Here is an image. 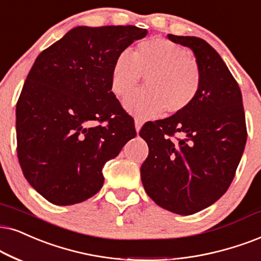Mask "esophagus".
I'll return each instance as SVG.
<instances>
[{"label": "esophagus", "instance_id": "1", "mask_svg": "<svg viewBox=\"0 0 261 261\" xmlns=\"http://www.w3.org/2000/svg\"><path fill=\"white\" fill-rule=\"evenodd\" d=\"M142 125H143V121L140 120V119H135V127H136V131L137 133H140Z\"/></svg>", "mask_w": 261, "mask_h": 261}]
</instances>
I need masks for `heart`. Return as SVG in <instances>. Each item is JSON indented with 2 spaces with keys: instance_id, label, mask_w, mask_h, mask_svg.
I'll return each instance as SVG.
<instances>
[{
  "instance_id": "b5f03b06",
  "label": "heart",
  "mask_w": 261,
  "mask_h": 261,
  "mask_svg": "<svg viewBox=\"0 0 261 261\" xmlns=\"http://www.w3.org/2000/svg\"><path fill=\"white\" fill-rule=\"evenodd\" d=\"M146 76V91L128 97L124 106L141 119L187 110L201 87V70L186 48L164 38L138 43L131 57L121 51L112 66L111 88L118 97H126Z\"/></svg>"
}]
</instances>
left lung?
Returning <instances> with one entry per match:
<instances>
[{
    "mask_svg": "<svg viewBox=\"0 0 261 261\" xmlns=\"http://www.w3.org/2000/svg\"><path fill=\"white\" fill-rule=\"evenodd\" d=\"M167 38L193 50L201 87L187 110L141 128L149 148L141 179L155 203L189 216L213 204L231 184L246 146V118L239 84L218 53L194 36ZM177 132L185 138L172 142Z\"/></svg>",
    "mask_w": 261,
    "mask_h": 261,
    "instance_id": "1",
    "label": "left lung"
}]
</instances>
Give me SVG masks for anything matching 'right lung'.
<instances>
[{
    "instance_id": "obj_1",
    "label": "right lung",
    "mask_w": 261,
    "mask_h": 261,
    "mask_svg": "<svg viewBox=\"0 0 261 261\" xmlns=\"http://www.w3.org/2000/svg\"><path fill=\"white\" fill-rule=\"evenodd\" d=\"M148 31L77 26L36 59L16 103L18 159L49 202L68 206L103 186L102 169L136 136L111 88L115 58Z\"/></svg>"
}]
</instances>
